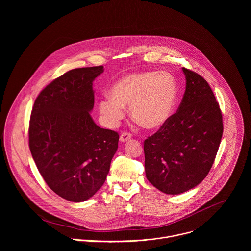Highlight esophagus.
<instances>
[{
    "label": "esophagus",
    "instance_id": "obj_1",
    "mask_svg": "<svg viewBox=\"0 0 251 251\" xmlns=\"http://www.w3.org/2000/svg\"><path fill=\"white\" fill-rule=\"evenodd\" d=\"M131 136L132 135L129 132H123L120 136V140H121V142H126L131 138Z\"/></svg>",
    "mask_w": 251,
    "mask_h": 251
}]
</instances>
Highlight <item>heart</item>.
<instances>
[{"label": "heart", "mask_w": 251, "mask_h": 251, "mask_svg": "<svg viewBox=\"0 0 251 251\" xmlns=\"http://www.w3.org/2000/svg\"><path fill=\"white\" fill-rule=\"evenodd\" d=\"M177 96V83L167 72L131 73L118 80L104 97L100 111L110 126H116L129 106L130 116L147 129H155L169 119Z\"/></svg>", "instance_id": "heart-1"}]
</instances>
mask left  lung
Instances as JSON below:
<instances>
[{
  "label": "left lung",
  "mask_w": 251,
  "mask_h": 251,
  "mask_svg": "<svg viewBox=\"0 0 251 251\" xmlns=\"http://www.w3.org/2000/svg\"><path fill=\"white\" fill-rule=\"evenodd\" d=\"M182 72L186 85L177 112L144 141L147 179L171 195L207 177L223 133L221 110L210 85L196 72Z\"/></svg>",
  "instance_id": "obj_1"
}]
</instances>
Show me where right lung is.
Segmentation results:
<instances>
[{"label":"right lung","instance_id":"obj_1","mask_svg":"<svg viewBox=\"0 0 251 251\" xmlns=\"http://www.w3.org/2000/svg\"><path fill=\"white\" fill-rule=\"evenodd\" d=\"M103 66L74 69L37 96L29 125V147L47 185L62 198L83 202L104 183L119 134L98 126L90 112L94 80Z\"/></svg>","mask_w":251,"mask_h":251}]
</instances>
